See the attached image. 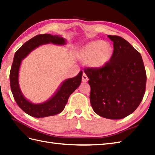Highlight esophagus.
<instances>
[{
    "label": "esophagus",
    "mask_w": 155,
    "mask_h": 155,
    "mask_svg": "<svg viewBox=\"0 0 155 155\" xmlns=\"http://www.w3.org/2000/svg\"><path fill=\"white\" fill-rule=\"evenodd\" d=\"M82 82H87L88 81V77L87 76V74H86L84 72L83 73V74H82Z\"/></svg>",
    "instance_id": "obj_1"
}]
</instances>
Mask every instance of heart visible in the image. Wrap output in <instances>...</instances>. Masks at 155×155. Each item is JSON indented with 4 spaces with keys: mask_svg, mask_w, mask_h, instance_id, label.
<instances>
[{
    "mask_svg": "<svg viewBox=\"0 0 155 155\" xmlns=\"http://www.w3.org/2000/svg\"><path fill=\"white\" fill-rule=\"evenodd\" d=\"M111 48L110 44L102 41L90 43L79 50V55L84 58H89V63L94 67L104 65L110 59Z\"/></svg>",
    "mask_w": 155,
    "mask_h": 155,
    "instance_id": "heart-1",
    "label": "heart"
}]
</instances>
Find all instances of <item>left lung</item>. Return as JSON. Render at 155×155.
<instances>
[{"label": "left lung", "mask_w": 155, "mask_h": 155, "mask_svg": "<svg viewBox=\"0 0 155 155\" xmlns=\"http://www.w3.org/2000/svg\"><path fill=\"white\" fill-rule=\"evenodd\" d=\"M114 42L108 62L100 67L84 68L91 86L90 100L103 117L120 120L132 114L141 102L147 74L139 52L118 35H107Z\"/></svg>", "instance_id": "1"}]
</instances>
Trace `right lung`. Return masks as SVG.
<instances>
[{
    "mask_svg": "<svg viewBox=\"0 0 155 155\" xmlns=\"http://www.w3.org/2000/svg\"><path fill=\"white\" fill-rule=\"evenodd\" d=\"M49 43L64 45L65 40L61 36L51 34L35 35L25 43L16 52L10 72V88L14 100L18 106L25 113L34 117H45L61 113L65 107L70 95L78 87L82 81V71H81L76 77L64 81L52 98L44 103L33 104L24 98L18 84V73L21 60L39 45Z\"/></svg>",
    "mask_w": 155,
    "mask_h": 155,
    "instance_id": "1",
    "label": "right lung"
}]
</instances>
